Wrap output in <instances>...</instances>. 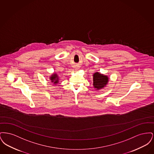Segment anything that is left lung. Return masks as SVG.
Here are the masks:
<instances>
[{
  "instance_id": "obj_1",
  "label": "left lung",
  "mask_w": 154,
  "mask_h": 154,
  "mask_svg": "<svg viewBox=\"0 0 154 154\" xmlns=\"http://www.w3.org/2000/svg\"><path fill=\"white\" fill-rule=\"evenodd\" d=\"M109 82V77L107 75L96 72L93 74V85L97 90L105 87Z\"/></svg>"
}]
</instances>
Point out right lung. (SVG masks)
<instances>
[{
	"label": "right lung",
	"mask_w": 154,
	"mask_h": 154,
	"mask_svg": "<svg viewBox=\"0 0 154 154\" xmlns=\"http://www.w3.org/2000/svg\"><path fill=\"white\" fill-rule=\"evenodd\" d=\"M50 80L51 81L52 83H54V84H58L59 77L57 73H53L50 77Z\"/></svg>",
	"instance_id": "1"
}]
</instances>
